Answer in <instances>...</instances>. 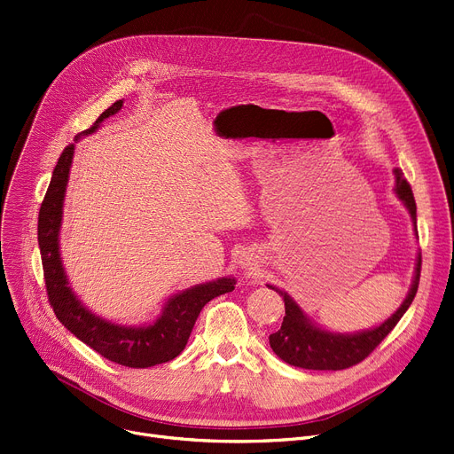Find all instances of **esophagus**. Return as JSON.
Wrapping results in <instances>:
<instances>
[{
  "instance_id": "obj_1",
  "label": "esophagus",
  "mask_w": 454,
  "mask_h": 454,
  "mask_svg": "<svg viewBox=\"0 0 454 454\" xmlns=\"http://www.w3.org/2000/svg\"><path fill=\"white\" fill-rule=\"evenodd\" d=\"M241 265H247V263H243V262H241Z\"/></svg>"
}]
</instances>
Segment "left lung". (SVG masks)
<instances>
[{"label":"left lung","mask_w":454,"mask_h":454,"mask_svg":"<svg viewBox=\"0 0 454 454\" xmlns=\"http://www.w3.org/2000/svg\"><path fill=\"white\" fill-rule=\"evenodd\" d=\"M395 176H396L395 192L402 200V203L407 207L414 231H416V201H414L411 185L403 178V172L400 168H395ZM420 270H422V254H418L411 291L395 315L374 329H367L353 334L331 333L318 327L303 315V310L286 291L278 289L274 286H267L269 289L280 294L286 301V317H284L282 327L269 336L270 348L276 353V356L282 358L286 364L301 367V369L340 371V369H347L360 364L374 351V348L380 345V341L395 329V325L405 315V310L409 309V305L416 296L418 284H420Z\"/></svg>","instance_id":"obj_1"}]
</instances>
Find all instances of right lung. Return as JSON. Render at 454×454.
I'll return each instance as SVG.
<instances>
[{
    "mask_svg": "<svg viewBox=\"0 0 454 454\" xmlns=\"http://www.w3.org/2000/svg\"><path fill=\"white\" fill-rule=\"evenodd\" d=\"M121 107V99L113 103V106L94 121L90 129L76 136L74 142H78L82 136L98 130L103 120L116 114ZM73 156L74 144L63 149L54 167L52 180L43 198L38 218V243L45 274V287L51 307L54 309V315L78 340H82L103 358H107L114 364L134 369H145L170 362L185 348L191 331L203 305L220 294L234 291L236 280L232 276H223L215 282H205L174 294L163 305L160 318L154 324L142 327L118 325L90 312L73 293L71 286H68L59 256V227L63 216V200Z\"/></svg>",
    "mask_w": 454,
    "mask_h": 454,
    "instance_id": "right-lung-1",
    "label": "right lung"
}]
</instances>
